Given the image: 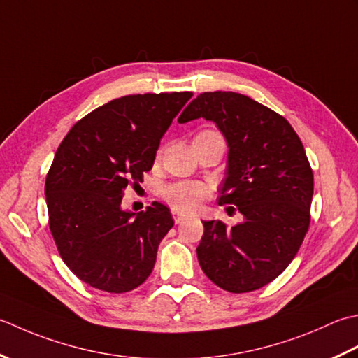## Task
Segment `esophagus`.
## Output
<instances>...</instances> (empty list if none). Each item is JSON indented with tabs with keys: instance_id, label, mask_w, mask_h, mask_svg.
<instances>
[{
	"instance_id": "34e87169",
	"label": "esophagus",
	"mask_w": 358,
	"mask_h": 358,
	"mask_svg": "<svg viewBox=\"0 0 358 358\" xmlns=\"http://www.w3.org/2000/svg\"><path fill=\"white\" fill-rule=\"evenodd\" d=\"M171 215H173V220H174V222H176V224H179V222H182V221H185L187 217H188V215L182 213V211H179V210H176V208H171Z\"/></svg>"
}]
</instances>
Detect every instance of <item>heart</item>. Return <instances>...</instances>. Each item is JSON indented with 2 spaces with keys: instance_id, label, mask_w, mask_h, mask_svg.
Listing matches in <instances>:
<instances>
[{
  "instance_id": "b5f03b06",
  "label": "heart",
  "mask_w": 358,
  "mask_h": 358,
  "mask_svg": "<svg viewBox=\"0 0 358 358\" xmlns=\"http://www.w3.org/2000/svg\"><path fill=\"white\" fill-rule=\"evenodd\" d=\"M206 133V131H201ZM208 188L198 180H178L162 188V198L173 208L182 211H192L198 208L207 199Z\"/></svg>"
}]
</instances>
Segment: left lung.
<instances>
[{
    "label": "left lung",
    "mask_w": 358,
    "mask_h": 358,
    "mask_svg": "<svg viewBox=\"0 0 358 358\" xmlns=\"http://www.w3.org/2000/svg\"><path fill=\"white\" fill-rule=\"evenodd\" d=\"M199 117L215 122L229 143L220 206L236 207L244 216L233 227L202 222L199 264L216 286L231 294L257 290L286 271L309 230L310 164L290 123L243 94H199L179 122Z\"/></svg>",
    "instance_id": "obj_1"
}]
</instances>
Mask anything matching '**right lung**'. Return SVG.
Instances as JSON below:
<instances>
[{"instance_id":"1","label":"right lung","mask_w":358,"mask_h":358,"mask_svg":"<svg viewBox=\"0 0 358 358\" xmlns=\"http://www.w3.org/2000/svg\"><path fill=\"white\" fill-rule=\"evenodd\" d=\"M193 92L136 94L108 101L69 129L48 171L49 229L71 272L123 294L148 278L173 227L169 207L120 208L128 185L152 169L160 138Z\"/></svg>"}]
</instances>
